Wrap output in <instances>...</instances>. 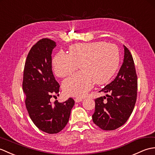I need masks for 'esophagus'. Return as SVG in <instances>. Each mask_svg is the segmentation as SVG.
<instances>
[{
  "mask_svg": "<svg viewBox=\"0 0 155 155\" xmlns=\"http://www.w3.org/2000/svg\"><path fill=\"white\" fill-rule=\"evenodd\" d=\"M83 101V99L82 98H75V101L76 103H79V102H81Z\"/></svg>",
  "mask_w": 155,
  "mask_h": 155,
  "instance_id": "esophagus-1",
  "label": "esophagus"
}]
</instances>
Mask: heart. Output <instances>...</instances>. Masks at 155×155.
<instances>
[{
    "mask_svg": "<svg viewBox=\"0 0 155 155\" xmlns=\"http://www.w3.org/2000/svg\"><path fill=\"white\" fill-rule=\"evenodd\" d=\"M120 61L118 48L104 42L79 43L70 46V54L60 51L54 56L55 74L64 78L79 68L81 71L66 79L62 84L65 94L83 97L97 84L107 82L117 70Z\"/></svg>",
    "mask_w": 155,
    "mask_h": 155,
    "instance_id": "heart-1",
    "label": "heart"
}]
</instances>
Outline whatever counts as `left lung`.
Returning a JSON list of instances; mask_svg holds the SVG:
<instances>
[{"label": "left lung", "instance_id": "1", "mask_svg": "<svg viewBox=\"0 0 155 155\" xmlns=\"http://www.w3.org/2000/svg\"><path fill=\"white\" fill-rule=\"evenodd\" d=\"M124 46V60L119 73L100 91L108 93L95 99L93 121L99 128L112 130L124 125L131 115L137 100V76L130 51Z\"/></svg>", "mask_w": 155, "mask_h": 155}]
</instances>
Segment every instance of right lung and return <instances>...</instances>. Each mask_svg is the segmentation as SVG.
<instances>
[{
  "mask_svg": "<svg viewBox=\"0 0 155 155\" xmlns=\"http://www.w3.org/2000/svg\"><path fill=\"white\" fill-rule=\"evenodd\" d=\"M54 41L43 38L37 42L27 56L24 69L22 89L30 119L38 128L49 133H58L69 121L75 102L72 98L51 104L50 99L60 91V85L51 70V53Z\"/></svg>",
  "mask_w": 155,
  "mask_h": 155,
  "instance_id": "add662e5",
  "label": "right lung"
}]
</instances>
